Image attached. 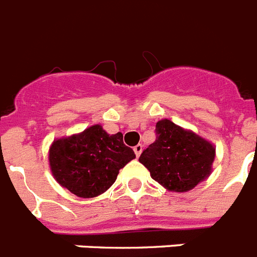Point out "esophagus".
I'll list each match as a JSON object with an SVG mask.
<instances>
[{
  "label": "esophagus",
  "instance_id": "34e87169",
  "mask_svg": "<svg viewBox=\"0 0 257 257\" xmlns=\"http://www.w3.org/2000/svg\"><path fill=\"white\" fill-rule=\"evenodd\" d=\"M142 151H143V145L142 144H138L134 147V152H135L136 157H139L140 154H142Z\"/></svg>",
  "mask_w": 257,
  "mask_h": 257
}]
</instances>
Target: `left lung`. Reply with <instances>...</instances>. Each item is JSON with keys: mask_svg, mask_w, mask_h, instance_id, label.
<instances>
[{"mask_svg": "<svg viewBox=\"0 0 257 257\" xmlns=\"http://www.w3.org/2000/svg\"><path fill=\"white\" fill-rule=\"evenodd\" d=\"M156 135V142L143 152L139 162L163 188L189 192L210 176L216 156L212 143L166 118L157 122Z\"/></svg>", "mask_w": 257, "mask_h": 257, "instance_id": "left-lung-1", "label": "left lung"}]
</instances>
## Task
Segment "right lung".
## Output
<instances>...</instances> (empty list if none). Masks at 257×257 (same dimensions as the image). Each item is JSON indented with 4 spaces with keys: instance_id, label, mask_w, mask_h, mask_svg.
<instances>
[{
    "instance_id": "obj_1",
    "label": "right lung",
    "mask_w": 257,
    "mask_h": 257,
    "mask_svg": "<svg viewBox=\"0 0 257 257\" xmlns=\"http://www.w3.org/2000/svg\"><path fill=\"white\" fill-rule=\"evenodd\" d=\"M135 158L123 135H109L100 124L59 138L49 149L51 174L61 187L81 198H94L112 187L119 170Z\"/></svg>"
}]
</instances>
